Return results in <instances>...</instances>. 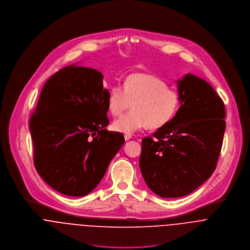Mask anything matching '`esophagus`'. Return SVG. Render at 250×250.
I'll use <instances>...</instances> for the list:
<instances>
[{
    "instance_id": "34e87169",
    "label": "esophagus",
    "mask_w": 250,
    "mask_h": 250,
    "mask_svg": "<svg viewBox=\"0 0 250 250\" xmlns=\"http://www.w3.org/2000/svg\"><path fill=\"white\" fill-rule=\"evenodd\" d=\"M132 138L130 135H125V141H128V140H130V139Z\"/></svg>"
}]
</instances>
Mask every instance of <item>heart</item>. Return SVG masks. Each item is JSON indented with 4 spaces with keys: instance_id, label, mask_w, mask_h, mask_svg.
Wrapping results in <instances>:
<instances>
[{
    "instance_id": "b5f03b06",
    "label": "heart",
    "mask_w": 250,
    "mask_h": 250,
    "mask_svg": "<svg viewBox=\"0 0 250 250\" xmlns=\"http://www.w3.org/2000/svg\"><path fill=\"white\" fill-rule=\"evenodd\" d=\"M180 104L179 92L169 88L165 81L149 74L135 73L125 78L124 88L112 87L107 108L112 116L119 117L134 104L133 111L113 123L115 131L131 135L145 126L150 129L165 126L176 115Z\"/></svg>"
}]
</instances>
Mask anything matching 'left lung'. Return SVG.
I'll return each mask as SVG.
<instances>
[{
    "label": "left lung",
    "mask_w": 250,
    "mask_h": 250,
    "mask_svg": "<svg viewBox=\"0 0 250 250\" xmlns=\"http://www.w3.org/2000/svg\"><path fill=\"white\" fill-rule=\"evenodd\" d=\"M181 104L176 115L142 140L140 169L161 197L194 192L214 172L225 131V107L204 80L192 74L177 81Z\"/></svg>",
    "instance_id": "obj_1"
}]
</instances>
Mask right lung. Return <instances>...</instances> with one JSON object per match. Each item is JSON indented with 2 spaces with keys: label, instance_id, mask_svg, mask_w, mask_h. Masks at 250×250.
<instances>
[{
  "label": "right lung",
  "instance_id": "obj_1",
  "mask_svg": "<svg viewBox=\"0 0 250 250\" xmlns=\"http://www.w3.org/2000/svg\"><path fill=\"white\" fill-rule=\"evenodd\" d=\"M101 72L76 65L53 75L29 119L33 162L42 179L69 196L92 192L125 143L108 131L109 91Z\"/></svg>",
  "mask_w": 250,
  "mask_h": 250
}]
</instances>
